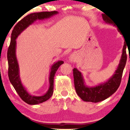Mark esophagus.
Instances as JSON below:
<instances>
[{
    "mask_svg": "<svg viewBox=\"0 0 130 130\" xmlns=\"http://www.w3.org/2000/svg\"><path fill=\"white\" fill-rule=\"evenodd\" d=\"M76 60H77V56H76V55L75 54H71L70 57H69V61H70V63H75Z\"/></svg>",
    "mask_w": 130,
    "mask_h": 130,
    "instance_id": "1",
    "label": "esophagus"
}]
</instances>
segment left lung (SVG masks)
I'll return each instance as SVG.
<instances>
[{"label": "left lung", "instance_id": "1", "mask_svg": "<svg viewBox=\"0 0 130 130\" xmlns=\"http://www.w3.org/2000/svg\"><path fill=\"white\" fill-rule=\"evenodd\" d=\"M102 18L106 23L115 25L111 19L103 14ZM126 47L127 45L124 41L121 58L115 73L106 82L101 83L96 86L88 87L86 86L81 72L77 69H73L74 83L76 93L83 101L95 103L99 102L107 99L117 91L121 82L122 73L127 62Z\"/></svg>", "mask_w": 130, "mask_h": 130}]
</instances>
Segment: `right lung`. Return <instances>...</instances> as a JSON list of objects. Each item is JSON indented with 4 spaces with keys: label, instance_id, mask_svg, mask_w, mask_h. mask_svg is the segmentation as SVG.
I'll return each instance as SVG.
<instances>
[{
    "label": "right lung",
    "instance_id": "obj_1",
    "mask_svg": "<svg viewBox=\"0 0 130 130\" xmlns=\"http://www.w3.org/2000/svg\"><path fill=\"white\" fill-rule=\"evenodd\" d=\"M58 12H41L32 13L25 17L24 18L17 24L12 30L11 40L9 47L8 50L7 57L8 61V76L10 83L18 94L19 96L24 102L29 105H37L41 104L50 98L53 93L54 89V78L55 74L60 66L64 63L63 61H58L53 64L50 69L49 76L50 88L45 95L40 96H32L28 93L26 90L23 86L19 76V65L16 57V39L18 35L25 29L28 26L31 25L34 21L38 19L49 18L53 15L57 14Z\"/></svg>",
    "mask_w": 130,
    "mask_h": 130
}]
</instances>
